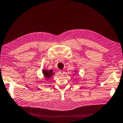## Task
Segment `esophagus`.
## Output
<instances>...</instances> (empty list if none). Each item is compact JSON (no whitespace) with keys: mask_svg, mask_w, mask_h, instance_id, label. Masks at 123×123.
Returning a JSON list of instances; mask_svg holds the SVG:
<instances>
[{"mask_svg":"<svg viewBox=\"0 0 123 123\" xmlns=\"http://www.w3.org/2000/svg\"><path fill=\"white\" fill-rule=\"evenodd\" d=\"M59 73H60V74H61V75H63V74H64V73H65L64 71L62 70H59Z\"/></svg>","mask_w":123,"mask_h":123,"instance_id":"1","label":"esophagus"}]
</instances>
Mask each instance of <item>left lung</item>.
<instances>
[{
	"label": "left lung",
	"mask_w": 123,
	"mask_h": 123,
	"mask_svg": "<svg viewBox=\"0 0 123 123\" xmlns=\"http://www.w3.org/2000/svg\"><path fill=\"white\" fill-rule=\"evenodd\" d=\"M75 72H76V70H75Z\"/></svg>",
	"instance_id": "1"
}]
</instances>
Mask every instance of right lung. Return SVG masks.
Masks as SVG:
<instances>
[{"instance_id": "1", "label": "right lung", "mask_w": 123, "mask_h": 123, "mask_svg": "<svg viewBox=\"0 0 123 123\" xmlns=\"http://www.w3.org/2000/svg\"><path fill=\"white\" fill-rule=\"evenodd\" d=\"M43 73L46 79H49L55 73L53 72V70H47V69H43Z\"/></svg>"}]
</instances>
